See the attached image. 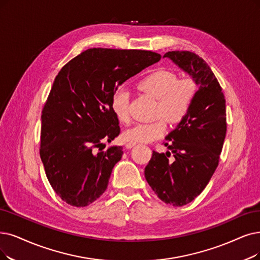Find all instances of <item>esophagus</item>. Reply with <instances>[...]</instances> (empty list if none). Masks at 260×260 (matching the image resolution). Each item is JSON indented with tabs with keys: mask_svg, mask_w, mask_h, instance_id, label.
<instances>
[{
	"mask_svg": "<svg viewBox=\"0 0 260 260\" xmlns=\"http://www.w3.org/2000/svg\"><path fill=\"white\" fill-rule=\"evenodd\" d=\"M137 145V143H131V142H129V143H127L126 144V148L127 149H131L132 147H134Z\"/></svg>",
	"mask_w": 260,
	"mask_h": 260,
	"instance_id": "obj_1",
	"label": "esophagus"
}]
</instances>
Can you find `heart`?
<instances>
[{
	"mask_svg": "<svg viewBox=\"0 0 260 260\" xmlns=\"http://www.w3.org/2000/svg\"><path fill=\"white\" fill-rule=\"evenodd\" d=\"M139 87L146 94L158 99V115L172 122H180L188 115L196 96V83L191 78L178 79L169 70H157L143 78ZM130 94L126 88H118L111 99V109L117 119L128 122ZM165 119L153 122L138 123L123 131L122 138L131 143H150L164 136L168 129Z\"/></svg>",
	"mask_w": 260,
	"mask_h": 260,
	"instance_id": "b5f03b06",
	"label": "heart"
}]
</instances>
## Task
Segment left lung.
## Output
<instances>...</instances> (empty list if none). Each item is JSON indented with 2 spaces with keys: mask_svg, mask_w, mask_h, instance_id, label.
Listing matches in <instances>:
<instances>
[{
  "mask_svg": "<svg viewBox=\"0 0 260 260\" xmlns=\"http://www.w3.org/2000/svg\"><path fill=\"white\" fill-rule=\"evenodd\" d=\"M163 57L199 85L189 114L165 138L170 151H152L145 168V178L159 199L180 207L203 192L217 168L226 136V106L220 83L202 57L189 51L168 52Z\"/></svg>",
  "mask_w": 260,
  "mask_h": 260,
  "instance_id": "obj_1",
  "label": "left lung"
}]
</instances>
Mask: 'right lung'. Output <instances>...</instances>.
Here are the masks:
<instances>
[{
    "label": "right lung",
    "instance_id": "right-lung-1",
    "mask_svg": "<svg viewBox=\"0 0 260 260\" xmlns=\"http://www.w3.org/2000/svg\"><path fill=\"white\" fill-rule=\"evenodd\" d=\"M160 58L150 51L92 48L58 72L41 114L39 152L51 186L67 204L88 206L107 190L123 153L121 146L103 150L120 132L112 96Z\"/></svg>",
    "mask_w": 260,
    "mask_h": 260
}]
</instances>
